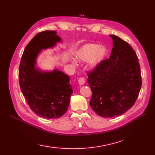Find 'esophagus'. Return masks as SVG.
Returning <instances> with one entry per match:
<instances>
[{
    "label": "esophagus",
    "mask_w": 155,
    "mask_h": 155,
    "mask_svg": "<svg viewBox=\"0 0 155 155\" xmlns=\"http://www.w3.org/2000/svg\"><path fill=\"white\" fill-rule=\"evenodd\" d=\"M78 83H79V84L81 85H84L85 83V78L84 77H80V78L78 79Z\"/></svg>",
    "instance_id": "esophagus-1"
}]
</instances>
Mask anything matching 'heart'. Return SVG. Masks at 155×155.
<instances>
[{
    "label": "heart",
    "instance_id": "1",
    "mask_svg": "<svg viewBox=\"0 0 155 155\" xmlns=\"http://www.w3.org/2000/svg\"><path fill=\"white\" fill-rule=\"evenodd\" d=\"M107 51L104 47H99L96 44H87L82 47L75 54V58L78 61L86 62L90 59V65L91 67H96L103 61Z\"/></svg>",
    "mask_w": 155,
    "mask_h": 155
}]
</instances>
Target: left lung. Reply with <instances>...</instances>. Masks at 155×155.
I'll use <instances>...</instances> for the list:
<instances>
[{
    "label": "left lung",
    "mask_w": 155,
    "mask_h": 155,
    "mask_svg": "<svg viewBox=\"0 0 155 155\" xmlns=\"http://www.w3.org/2000/svg\"><path fill=\"white\" fill-rule=\"evenodd\" d=\"M113 47L109 58L87 72L92 91L90 105L105 118L123 114L134 106L141 87L138 57L126 41L110 35Z\"/></svg>",
    "instance_id": "1"
}]
</instances>
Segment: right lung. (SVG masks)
<instances>
[{"label":"right lung","instance_id":"obj_1","mask_svg":"<svg viewBox=\"0 0 155 155\" xmlns=\"http://www.w3.org/2000/svg\"><path fill=\"white\" fill-rule=\"evenodd\" d=\"M61 41L54 31L39 32L29 41L19 67V83L26 101L33 112L46 118H57L67 111L72 88L70 78L59 70L41 72L35 68L41 49Z\"/></svg>","mask_w":155,"mask_h":155}]
</instances>
